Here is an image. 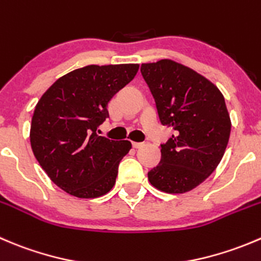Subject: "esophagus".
Instances as JSON below:
<instances>
[{
	"label": "esophagus",
	"instance_id": "obj_1",
	"mask_svg": "<svg viewBox=\"0 0 261 261\" xmlns=\"http://www.w3.org/2000/svg\"><path fill=\"white\" fill-rule=\"evenodd\" d=\"M144 144L143 143H133V146L135 149H139V148H141V146H143Z\"/></svg>",
	"mask_w": 261,
	"mask_h": 261
}]
</instances>
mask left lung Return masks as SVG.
I'll list each match as a JSON object with an SVG mask.
<instances>
[{
	"instance_id": "obj_1",
	"label": "left lung",
	"mask_w": 261,
	"mask_h": 261,
	"mask_svg": "<svg viewBox=\"0 0 261 261\" xmlns=\"http://www.w3.org/2000/svg\"><path fill=\"white\" fill-rule=\"evenodd\" d=\"M140 71L159 121L173 128L148 179L167 194H184L205 181L223 158L231 134L224 97L211 80L168 58L143 63Z\"/></svg>"
}]
</instances>
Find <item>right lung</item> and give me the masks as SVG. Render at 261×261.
<instances>
[{
    "mask_svg": "<svg viewBox=\"0 0 261 261\" xmlns=\"http://www.w3.org/2000/svg\"><path fill=\"white\" fill-rule=\"evenodd\" d=\"M138 63L89 65L56 80L35 106L30 145L61 190L94 199L112 190L127 140H110L97 128L110 117L108 102L138 74Z\"/></svg>",
    "mask_w": 261,
    "mask_h": 261,
    "instance_id": "1",
    "label": "right lung"
}]
</instances>
